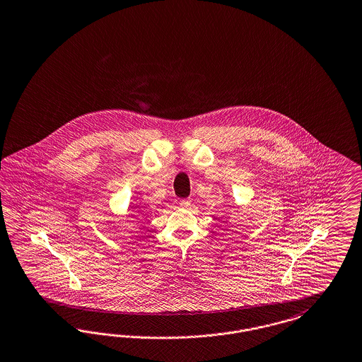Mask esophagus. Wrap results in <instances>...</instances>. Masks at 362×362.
<instances>
[{
	"instance_id": "1",
	"label": "esophagus",
	"mask_w": 362,
	"mask_h": 362,
	"mask_svg": "<svg viewBox=\"0 0 362 362\" xmlns=\"http://www.w3.org/2000/svg\"><path fill=\"white\" fill-rule=\"evenodd\" d=\"M179 204H180V207H183V209H187V207H189V204H191V201H189V199H182Z\"/></svg>"
}]
</instances>
